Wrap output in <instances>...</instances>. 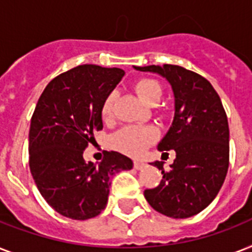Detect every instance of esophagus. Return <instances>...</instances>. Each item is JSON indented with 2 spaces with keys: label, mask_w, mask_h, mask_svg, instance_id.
<instances>
[{
  "label": "esophagus",
  "mask_w": 252,
  "mask_h": 252,
  "mask_svg": "<svg viewBox=\"0 0 252 252\" xmlns=\"http://www.w3.org/2000/svg\"><path fill=\"white\" fill-rule=\"evenodd\" d=\"M145 163H144V162H141V161H134L133 162V167L136 168V170H142V168L145 167Z\"/></svg>",
  "instance_id": "1"
}]
</instances>
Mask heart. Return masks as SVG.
<instances>
[{"label":"heart","instance_id":"heart-1","mask_svg":"<svg viewBox=\"0 0 252 252\" xmlns=\"http://www.w3.org/2000/svg\"><path fill=\"white\" fill-rule=\"evenodd\" d=\"M133 90L142 102L154 104L159 100L162 95V87L157 81L152 78H138L133 82ZM115 93H110L102 103L100 114L103 119H110L114 114ZM157 138V132L152 126H128L118 130L111 137V145L115 149L132 157H138L144 150L152 145Z\"/></svg>","mask_w":252,"mask_h":252}]
</instances>
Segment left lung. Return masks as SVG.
<instances>
[{"mask_svg": "<svg viewBox=\"0 0 252 252\" xmlns=\"http://www.w3.org/2000/svg\"><path fill=\"white\" fill-rule=\"evenodd\" d=\"M134 69L165 77L175 96L174 122L158 149L163 154L174 149L176 158L168 171L163 162H154L163 178L156 188L145 189V199L167 217L197 215L217 196L229 167V124L222 102L207 78L183 66Z\"/></svg>", "mask_w": 252, "mask_h": 252, "instance_id": "obj_1", "label": "left lung"}]
</instances>
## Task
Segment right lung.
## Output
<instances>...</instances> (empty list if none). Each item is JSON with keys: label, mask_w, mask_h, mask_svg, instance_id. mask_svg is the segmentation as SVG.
I'll use <instances>...</instances> for the list:
<instances>
[{"label": "right lung", "mask_w": 252, "mask_h": 252, "mask_svg": "<svg viewBox=\"0 0 252 252\" xmlns=\"http://www.w3.org/2000/svg\"><path fill=\"white\" fill-rule=\"evenodd\" d=\"M124 76L119 68L78 65L55 77L31 118L29 165L37 189L60 215L89 220L106 208L111 178L132 161L106 152L102 162H85L84 150L103 128L102 103Z\"/></svg>", "instance_id": "right-lung-1"}]
</instances>
